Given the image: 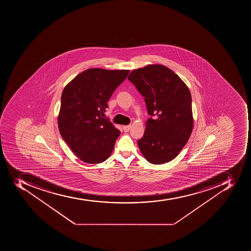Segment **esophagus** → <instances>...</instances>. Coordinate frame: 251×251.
Listing matches in <instances>:
<instances>
[{
    "mask_svg": "<svg viewBox=\"0 0 251 251\" xmlns=\"http://www.w3.org/2000/svg\"><path fill=\"white\" fill-rule=\"evenodd\" d=\"M131 128V126L130 125H128V126H123V130L125 131V132H128L129 131V129Z\"/></svg>",
    "mask_w": 251,
    "mask_h": 251,
    "instance_id": "34e87169",
    "label": "esophagus"
}]
</instances>
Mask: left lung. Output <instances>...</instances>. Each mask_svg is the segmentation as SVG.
<instances>
[{"label": "left lung", "instance_id": "left-lung-1", "mask_svg": "<svg viewBox=\"0 0 251 251\" xmlns=\"http://www.w3.org/2000/svg\"><path fill=\"white\" fill-rule=\"evenodd\" d=\"M128 79L144 97L151 116L144 136L137 140L140 151L150 163L170 162L188 142L193 128L188 86L174 71L160 64L134 70Z\"/></svg>", "mask_w": 251, "mask_h": 251}]
</instances>
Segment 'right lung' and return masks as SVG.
Listing matches in <instances>:
<instances>
[{"label": "right lung", "instance_id": "add662e5", "mask_svg": "<svg viewBox=\"0 0 251 251\" xmlns=\"http://www.w3.org/2000/svg\"><path fill=\"white\" fill-rule=\"evenodd\" d=\"M128 73V70H86L63 89L59 132L83 162L101 163L111 155L120 131L103 116L111 95Z\"/></svg>", "mask_w": 251, "mask_h": 251}]
</instances>
